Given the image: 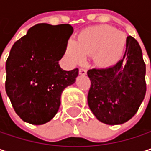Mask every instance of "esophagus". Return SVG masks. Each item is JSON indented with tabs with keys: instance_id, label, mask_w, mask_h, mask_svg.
I'll return each instance as SVG.
<instances>
[{
	"instance_id": "esophagus-1",
	"label": "esophagus",
	"mask_w": 151,
	"mask_h": 151,
	"mask_svg": "<svg viewBox=\"0 0 151 151\" xmlns=\"http://www.w3.org/2000/svg\"><path fill=\"white\" fill-rule=\"evenodd\" d=\"M78 73H79V74H81V75H86L87 72H86V70L85 68H80L79 71H78Z\"/></svg>"
}]
</instances>
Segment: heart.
Wrapping results in <instances>:
<instances>
[{
	"mask_svg": "<svg viewBox=\"0 0 151 151\" xmlns=\"http://www.w3.org/2000/svg\"><path fill=\"white\" fill-rule=\"evenodd\" d=\"M126 47V36L110 26H97L83 30L78 42L71 40L66 52L75 63L85 61L86 56H93L95 65L108 68L116 65L122 58Z\"/></svg>",
	"mask_w": 151,
	"mask_h": 151,
	"instance_id": "obj_1",
	"label": "heart"
}]
</instances>
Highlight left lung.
Instances as JSON below:
<instances>
[{
	"mask_svg": "<svg viewBox=\"0 0 151 151\" xmlns=\"http://www.w3.org/2000/svg\"><path fill=\"white\" fill-rule=\"evenodd\" d=\"M146 67L138 42L126 39L121 60L108 68H92L87 101L91 111L104 124H121L134 116L146 93Z\"/></svg>",
	"mask_w": 151,
	"mask_h": 151,
	"instance_id": "obj_1",
	"label": "left lung"
}]
</instances>
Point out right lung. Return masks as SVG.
<instances>
[{"label": "right lung", "instance_id": "right-lung-1", "mask_svg": "<svg viewBox=\"0 0 151 151\" xmlns=\"http://www.w3.org/2000/svg\"><path fill=\"white\" fill-rule=\"evenodd\" d=\"M73 32L69 24H39L11 48L5 88L24 122L35 125L49 122L59 111L63 90L75 82L78 69L65 71L59 65Z\"/></svg>", "mask_w": 151, "mask_h": 151}]
</instances>
